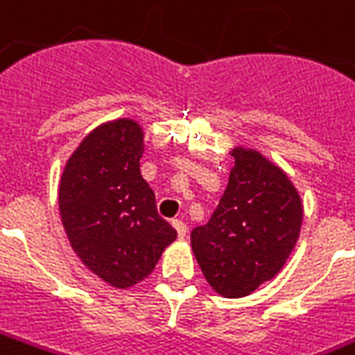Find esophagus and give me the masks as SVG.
Listing matches in <instances>:
<instances>
[{
    "instance_id": "1",
    "label": "esophagus",
    "mask_w": 355,
    "mask_h": 355,
    "mask_svg": "<svg viewBox=\"0 0 355 355\" xmlns=\"http://www.w3.org/2000/svg\"><path fill=\"white\" fill-rule=\"evenodd\" d=\"M173 227H175V230H177V234H178V238H180V240H182V238L186 236V232H188V229H186V225L184 223H182V220H173Z\"/></svg>"
}]
</instances>
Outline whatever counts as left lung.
<instances>
[{"label":"left lung","instance_id":"obj_1","mask_svg":"<svg viewBox=\"0 0 355 355\" xmlns=\"http://www.w3.org/2000/svg\"><path fill=\"white\" fill-rule=\"evenodd\" d=\"M229 184L207 225L192 230V252L223 298H244L275 279L296 248L304 203L288 175L263 153L234 146Z\"/></svg>","mask_w":355,"mask_h":355}]
</instances>
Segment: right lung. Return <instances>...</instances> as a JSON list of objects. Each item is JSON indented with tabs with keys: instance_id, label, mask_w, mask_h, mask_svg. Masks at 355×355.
<instances>
[{
	"instance_id": "1",
	"label": "right lung",
	"mask_w": 355,
	"mask_h": 355,
	"mask_svg": "<svg viewBox=\"0 0 355 355\" xmlns=\"http://www.w3.org/2000/svg\"><path fill=\"white\" fill-rule=\"evenodd\" d=\"M142 153L138 121H107L84 136L59 180V213L71 248L113 288L148 279L177 238L157 215L153 190L140 173Z\"/></svg>"
}]
</instances>
